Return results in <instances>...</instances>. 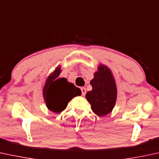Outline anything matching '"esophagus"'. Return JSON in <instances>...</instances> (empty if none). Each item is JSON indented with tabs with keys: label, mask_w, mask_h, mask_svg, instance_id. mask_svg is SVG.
I'll return each mask as SVG.
<instances>
[{
	"label": "esophagus",
	"mask_w": 159,
	"mask_h": 159,
	"mask_svg": "<svg viewBox=\"0 0 159 159\" xmlns=\"http://www.w3.org/2000/svg\"><path fill=\"white\" fill-rule=\"evenodd\" d=\"M81 92H82V96H84L85 95H86V89H85L84 87H82V88H81Z\"/></svg>",
	"instance_id": "1"
}]
</instances>
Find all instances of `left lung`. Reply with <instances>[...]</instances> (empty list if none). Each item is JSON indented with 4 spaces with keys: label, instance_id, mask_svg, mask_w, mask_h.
Segmentation results:
<instances>
[{
    "label": "left lung",
    "instance_id": "1",
    "mask_svg": "<svg viewBox=\"0 0 159 159\" xmlns=\"http://www.w3.org/2000/svg\"><path fill=\"white\" fill-rule=\"evenodd\" d=\"M90 84L93 89L87 92L86 99L97 116H106L113 109L117 98L116 82L110 69L99 66Z\"/></svg>",
    "mask_w": 159,
    "mask_h": 159
}]
</instances>
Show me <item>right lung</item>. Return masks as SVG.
Here are the masks:
<instances>
[{"instance_id": "add662e5", "label": "right lung", "mask_w": 159, "mask_h": 159, "mask_svg": "<svg viewBox=\"0 0 159 159\" xmlns=\"http://www.w3.org/2000/svg\"><path fill=\"white\" fill-rule=\"evenodd\" d=\"M60 73L61 67L58 66L47 78L43 90L48 109L55 113L63 111L73 98L81 95L80 88L69 83L65 78H58Z\"/></svg>"}]
</instances>
